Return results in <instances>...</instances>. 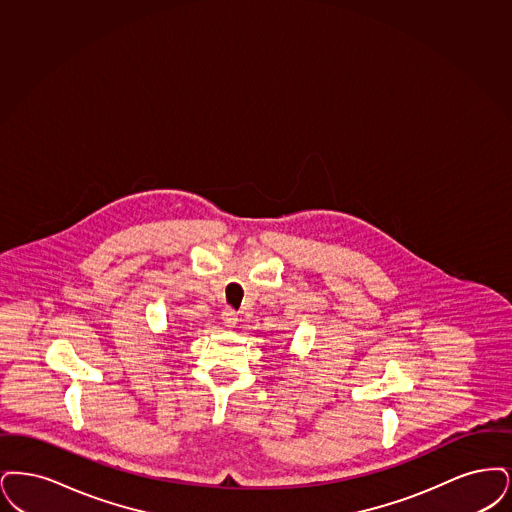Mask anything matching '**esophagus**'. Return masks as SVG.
Returning a JSON list of instances; mask_svg holds the SVG:
<instances>
[{
	"label": "esophagus",
	"mask_w": 512,
	"mask_h": 512,
	"mask_svg": "<svg viewBox=\"0 0 512 512\" xmlns=\"http://www.w3.org/2000/svg\"><path fill=\"white\" fill-rule=\"evenodd\" d=\"M222 321L225 327H235L237 321H239V315L233 308H225L222 312Z\"/></svg>",
	"instance_id": "34e87169"
}]
</instances>
